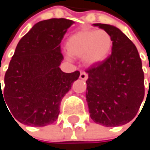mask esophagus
<instances>
[{"label": "esophagus", "instance_id": "34e87169", "mask_svg": "<svg viewBox=\"0 0 150 150\" xmlns=\"http://www.w3.org/2000/svg\"><path fill=\"white\" fill-rule=\"evenodd\" d=\"M80 79H81L83 81H86L88 79V74L86 72H84V71L81 72V74H80Z\"/></svg>", "mask_w": 150, "mask_h": 150}]
</instances>
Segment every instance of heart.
I'll list each match as a JSON object with an SVG mask.
<instances>
[{"instance_id": "b5f03b06", "label": "heart", "mask_w": 150, "mask_h": 150, "mask_svg": "<svg viewBox=\"0 0 150 150\" xmlns=\"http://www.w3.org/2000/svg\"><path fill=\"white\" fill-rule=\"evenodd\" d=\"M113 41L110 35L104 30L81 29L71 35L66 47L70 56L83 58L86 63H99L108 56Z\"/></svg>"}]
</instances>
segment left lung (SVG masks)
Returning a JSON list of instances; mask_svg holds the SVG:
<instances>
[{
  "mask_svg": "<svg viewBox=\"0 0 150 150\" xmlns=\"http://www.w3.org/2000/svg\"><path fill=\"white\" fill-rule=\"evenodd\" d=\"M113 41L112 53L98 65L86 70V100L91 119L106 127L129 122L144 98V74L135 44L119 28L96 23Z\"/></svg>",
  "mask_w": 150,
  "mask_h": 150,
  "instance_id": "obj_1",
  "label": "left lung"
}]
</instances>
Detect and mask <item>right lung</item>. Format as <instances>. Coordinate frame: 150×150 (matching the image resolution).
<instances>
[{
    "label": "right lung",
    "instance_id": "1",
    "mask_svg": "<svg viewBox=\"0 0 150 150\" xmlns=\"http://www.w3.org/2000/svg\"><path fill=\"white\" fill-rule=\"evenodd\" d=\"M73 23L64 18L39 21L18 42L3 91L0 86V104L3 99L15 121L43 127L58 118L62 98L80 75L59 68L63 60L60 44Z\"/></svg>",
    "mask_w": 150,
    "mask_h": 150
}]
</instances>
